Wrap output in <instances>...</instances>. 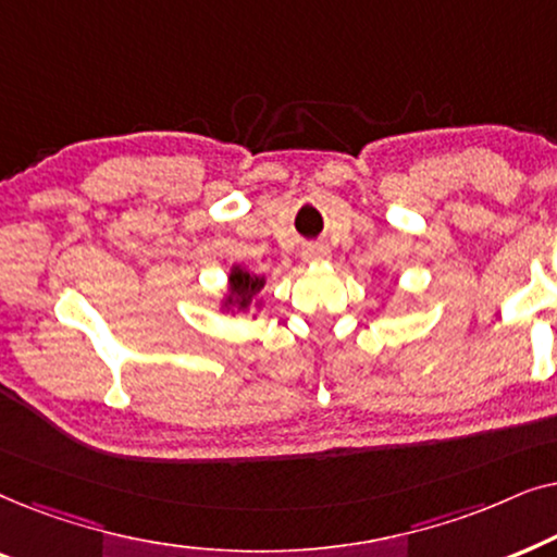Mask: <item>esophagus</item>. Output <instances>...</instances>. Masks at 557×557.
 Segmentation results:
<instances>
[{"label":"esophagus","instance_id":"1","mask_svg":"<svg viewBox=\"0 0 557 557\" xmlns=\"http://www.w3.org/2000/svg\"><path fill=\"white\" fill-rule=\"evenodd\" d=\"M301 256L307 263H317V261H324V258L330 256V250H326L324 246H307Z\"/></svg>","mask_w":557,"mask_h":557}]
</instances>
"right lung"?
Segmentation results:
<instances>
[{
    "mask_svg": "<svg viewBox=\"0 0 557 557\" xmlns=\"http://www.w3.org/2000/svg\"><path fill=\"white\" fill-rule=\"evenodd\" d=\"M261 286H263V278L250 276V273L243 271V269H233V273H231V296H227V304L238 301L240 307H248V299Z\"/></svg>",
    "mask_w": 557,
    "mask_h": 557,
    "instance_id": "obj_1",
    "label": "right lung"
}]
</instances>
